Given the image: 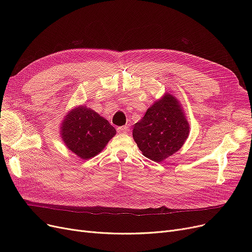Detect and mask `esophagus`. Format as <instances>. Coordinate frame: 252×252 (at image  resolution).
I'll return each mask as SVG.
<instances>
[{"instance_id":"1","label":"esophagus","mask_w":252,"mask_h":252,"mask_svg":"<svg viewBox=\"0 0 252 252\" xmlns=\"http://www.w3.org/2000/svg\"><path fill=\"white\" fill-rule=\"evenodd\" d=\"M128 126H119V127H117V131L119 134H126V133H128Z\"/></svg>"}]
</instances>
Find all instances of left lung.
<instances>
[{
  "label": "left lung",
  "instance_id": "1",
  "mask_svg": "<svg viewBox=\"0 0 252 252\" xmlns=\"http://www.w3.org/2000/svg\"><path fill=\"white\" fill-rule=\"evenodd\" d=\"M189 130L180 102L167 92L134 126L133 138L144 156L159 162L183 147Z\"/></svg>",
  "mask_w": 252,
  "mask_h": 252
}]
</instances>
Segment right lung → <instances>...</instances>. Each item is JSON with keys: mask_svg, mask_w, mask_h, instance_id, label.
Listing matches in <instances>:
<instances>
[{"mask_svg": "<svg viewBox=\"0 0 252 252\" xmlns=\"http://www.w3.org/2000/svg\"><path fill=\"white\" fill-rule=\"evenodd\" d=\"M60 129L66 147L86 160L99 154L116 134L107 119L84 105L66 114Z\"/></svg>", "mask_w": 252, "mask_h": 252, "instance_id": "add662e5", "label": "right lung"}]
</instances>
